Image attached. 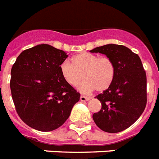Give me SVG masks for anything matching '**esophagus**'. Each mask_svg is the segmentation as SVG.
I'll return each mask as SVG.
<instances>
[{
    "mask_svg": "<svg viewBox=\"0 0 159 159\" xmlns=\"http://www.w3.org/2000/svg\"><path fill=\"white\" fill-rule=\"evenodd\" d=\"M80 99L81 102H86V101H89L90 98H89L85 97V96H83V95H81L80 98Z\"/></svg>",
    "mask_w": 159,
    "mask_h": 159,
    "instance_id": "1",
    "label": "esophagus"
}]
</instances>
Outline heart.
<instances>
[{
  "label": "heart",
  "instance_id": "1",
  "mask_svg": "<svg viewBox=\"0 0 159 159\" xmlns=\"http://www.w3.org/2000/svg\"><path fill=\"white\" fill-rule=\"evenodd\" d=\"M71 61H65L60 66L62 77L69 85L78 86L79 91L84 93L103 92L112 84L115 78L116 67L109 57L89 52H82L74 56Z\"/></svg>",
  "mask_w": 159,
  "mask_h": 159
}]
</instances>
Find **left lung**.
Segmentation results:
<instances>
[{
	"label": "left lung",
	"mask_w": 159,
	"mask_h": 159,
	"mask_svg": "<svg viewBox=\"0 0 159 159\" xmlns=\"http://www.w3.org/2000/svg\"><path fill=\"white\" fill-rule=\"evenodd\" d=\"M90 52L106 55L116 67L111 86L96 97L102 108L93 119L103 131H122L134 124L145 108L147 80L141 60L130 49L117 44L98 47Z\"/></svg>",
	"instance_id": "8db88e82"
}]
</instances>
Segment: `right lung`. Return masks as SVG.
I'll return each instance as SVG.
<instances>
[{
	"mask_svg": "<svg viewBox=\"0 0 159 159\" xmlns=\"http://www.w3.org/2000/svg\"><path fill=\"white\" fill-rule=\"evenodd\" d=\"M68 55L48 44L23 51L11 72V90L18 115L40 131L59 128L80 94L62 77L60 66Z\"/></svg>",
	"mask_w": 159,
	"mask_h": 159,
	"instance_id": "1",
	"label": "right lung"
}]
</instances>
